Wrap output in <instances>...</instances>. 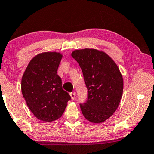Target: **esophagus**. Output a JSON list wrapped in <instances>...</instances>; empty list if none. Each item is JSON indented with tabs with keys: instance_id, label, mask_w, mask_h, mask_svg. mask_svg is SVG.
Segmentation results:
<instances>
[{
	"instance_id": "34e87169",
	"label": "esophagus",
	"mask_w": 154,
	"mask_h": 154,
	"mask_svg": "<svg viewBox=\"0 0 154 154\" xmlns=\"http://www.w3.org/2000/svg\"><path fill=\"white\" fill-rule=\"evenodd\" d=\"M70 97L72 100H75V97H76V94L75 93H70Z\"/></svg>"
}]
</instances>
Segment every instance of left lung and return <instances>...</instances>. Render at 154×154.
Instances as JSON below:
<instances>
[{
	"label": "left lung",
	"mask_w": 154,
	"mask_h": 154,
	"mask_svg": "<svg viewBox=\"0 0 154 154\" xmlns=\"http://www.w3.org/2000/svg\"><path fill=\"white\" fill-rule=\"evenodd\" d=\"M83 72L88 100L80 104L82 114L93 123H102L113 115L123 93V78L117 64L104 52L85 48L72 52Z\"/></svg>",
	"instance_id": "8db88e82"
}]
</instances>
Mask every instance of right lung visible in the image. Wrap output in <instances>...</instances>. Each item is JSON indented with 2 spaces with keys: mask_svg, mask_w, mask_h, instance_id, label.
Listing matches in <instances>:
<instances>
[{
  "mask_svg": "<svg viewBox=\"0 0 154 154\" xmlns=\"http://www.w3.org/2000/svg\"><path fill=\"white\" fill-rule=\"evenodd\" d=\"M62 57L56 52L36 55L22 77L23 96L29 109L41 121L49 122L61 118L71 99L57 75Z\"/></svg>",
  "mask_w": 154,
  "mask_h": 154,
  "instance_id": "add662e5",
  "label": "right lung"
}]
</instances>
